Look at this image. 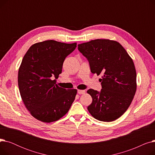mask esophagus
Here are the masks:
<instances>
[{
  "instance_id": "34e87169",
  "label": "esophagus",
  "mask_w": 155,
  "mask_h": 155,
  "mask_svg": "<svg viewBox=\"0 0 155 155\" xmlns=\"http://www.w3.org/2000/svg\"><path fill=\"white\" fill-rule=\"evenodd\" d=\"M77 92H78V94H84L85 93V91H84V90H78Z\"/></svg>"
}]
</instances>
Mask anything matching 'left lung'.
I'll return each instance as SVG.
<instances>
[{
	"label": "left lung",
	"instance_id": "1",
	"mask_svg": "<svg viewBox=\"0 0 155 155\" xmlns=\"http://www.w3.org/2000/svg\"><path fill=\"white\" fill-rule=\"evenodd\" d=\"M93 74L99 75L100 92L89 89L92 98L87 109L96 119L111 122L120 117L131 104L136 91V72L133 60L115 41L97 39L78 45Z\"/></svg>",
	"mask_w": 155,
	"mask_h": 155
}]
</instances>
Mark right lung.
<instances>
[{"label": "right lung", "mask_w": 155, "mask_h": 155, "mask_svg": "<svg viewBox=\"0 0 155 155\" xmlns=\"http://www.w3.org/2000/svg\"><path fill=\"white\" fill-rule=\"evenodd\" d=\"M77 43L48 40L32 45L22 60L18 85L22 100L31 114L44 123L58 120L69 110L76 89L66 90L56 84L65 58Z\"/></svg>", "instance_id": "1"}]
</instances>
